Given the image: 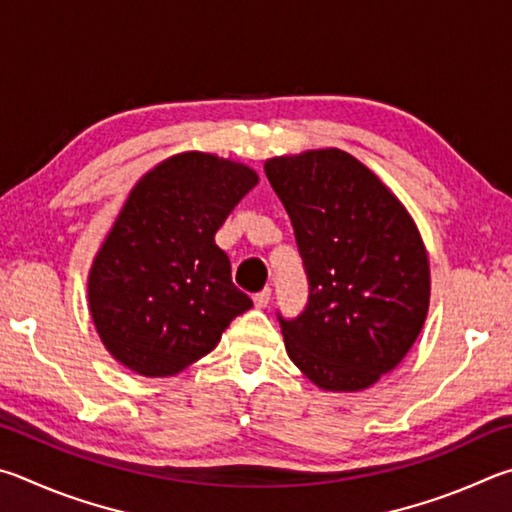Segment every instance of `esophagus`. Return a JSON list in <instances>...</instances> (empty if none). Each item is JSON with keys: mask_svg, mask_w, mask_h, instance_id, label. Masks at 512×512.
<instances>
[{"mask_svg": "<svg viewBox=\"0 0 512 512\" xmlns=\"http://www.w3.org/2000/svg\"><path fill=\"white\" fill-rule=\"evenodd\" d=\"M270 299H272V290L265 288L258 294H254V306L256 308H267V306H270Z\"/></svg>", "mask_w": 512, "mask_h": 512, "instance_id": "34e87169", "label": "esophagus"}]
</instances>
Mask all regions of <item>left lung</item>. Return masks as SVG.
Here are the masks:
<instances>
[{"label": "left lung", "mask_w": 512, "mask_h": 512, "mask_svg": "<svg viewBox=\"0 0 512 512\" xmlns=\"http://www.w3.org/2000/svg\"><path fill=\"white\" fill-rule=\"evenodd\" d=\"M308 276L301 315L276 312L290 360L326 391H362L423 330L429 261L396 195L344 150L265 161Z\"/></svg>", "instance_id": "left-lung-1"}]
</instances>
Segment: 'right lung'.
<instances>
[{
  "mask_svg": "<svg viewBox=\"0 0 512 512\" xmlns=\"http://www.w3.org/2000/svg\"><path fill=\"white\" fill-rule=\"evenodd\" d=\"M256 182L236 161L182 152L132 188L87 285L98 335L130 371L179 373L254 306L233 285L215 231Z\"/></svg>",
  "mask_w": 512,
  "mask_h": 512,
  "instance_id": "right-lung-1",
  "label": "right lung"
}]
</instances>
